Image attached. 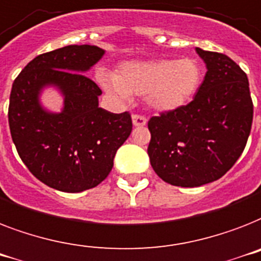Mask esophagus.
Returning <instances> with one entry per match:
<instances>
[{
    "mask_svg": "<svg viewBox=\"0 0 261 261\" xmlns=\"http://www.w3.org/2000/svg\"><path fill=\"white\" fill-rule=\"evenodd\" d=\"M132 122L135 126H144V125L147 124V118L144 117V116H140V114H133Z\"/></svg>",
    "mask_w": 261,
    "mask_h": 261,
    "instance_id": "1",
    "label": "esophagus"
}]
</instances>
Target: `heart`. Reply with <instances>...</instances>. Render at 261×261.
Returning <instances> with one entry per match:
<instances>
[{
    "label": "heart",
    "mask_w": 261,
    "mask_h": 261,
    "mask_svg": "<svg viewBox=\"0 0 261 261\" xmlns=\"http://www.w3.org/2000/svg\"><path fill=\"white\" fill-rule=\"evenodd\" d=\"M98 82L120 102L130 95H147L148 105L158 112H172L187 105L199 89L201 64L193 58L132 60L117 74L99 71Z\"/></svg>",
    "instance_id": "b5f03b06"
}]
</instances>
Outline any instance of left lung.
<instances>
[{
	"instance_id": "obj_1",
	"label": "left lung",
	"mask_w": 261,
	"mask_h": 261,
	"mask_svg": "<svg viewBox=\"0 0 261 261\" xmlns=\"http://www.w3.org/2000/svg\"><path fill=\"white\" fill-rule=\"evenodd\" d=\"M195 51L207 71L193 101L148 121L149 162L172 186L198 187L224 176L243 153L253 118L239 64L224 54Z\"/></svg>"
}]
</instances>
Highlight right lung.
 Listing matches in <instances>:
<instances>
[{
    "label": "right lung",
    "instance_id": "1",
    "mask_svg": "<svg viewBox=\"0 0 261 261\" xmlns=\"http://www.w3.org/2000/svg\"><path fill=\"white\" fill-rule=\"evenodd\" d=\"M103 55L102 48L89 44L47 52L31 60L12 86L8 118L16 149L40 182L59 191L98 186L132 132L130 114L99 108L101 89L85 75ZM47 87L64 97L59 114L41 105Z\"/></svg>",
    "mask_w": 261,
    "mask_h": 261
}]
</instances>
